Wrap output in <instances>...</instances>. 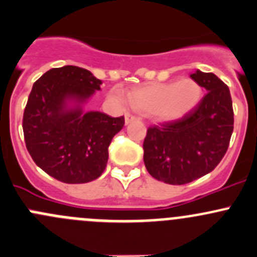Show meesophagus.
I'll return each instance as SVG.
<instances>
[{"label":"esophagus","instance_id":"1","mask_svg":"<svg viewBox=\"0 0 257 257\" xmlns=\"http://www.w3.org/2000/svg\"><path fill=\"white\" fill-rule=\"evenodd\" d=\"M133 120H136V116L132 115L131 113H125V124H129Z\"/></svg>","mask_w":257,"mask_h":257}]
</instances>
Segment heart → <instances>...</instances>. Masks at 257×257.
<instances>
[{
	"instance_id": "heart-1",
	"label": "heart",
	"mask_w": 257,
	"mask_h": 257,
	"mask_svg": "<svg viewBox=\"0 0 257 257\" xmlns=\"http://www.w3.org/2000/svg\"><path fill=\"white\" fill-rule=\"evenodd\" d=\"M111 98L124 100L120 89L111 90ZM202 99V86L191 78L168 83H153L133 89L129 93L131 104L139 111L151 113L163 123L178 120L195 109Z\"/></svg>"
}]
</instances>
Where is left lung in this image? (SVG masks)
I'll return each mask as SVG.
<instances>
[{"mask_svg":"<svg viewBox=\"0 0 257 257\" xmlns=\"http://www.w3.org/2000/svg\"><path fill=\"white\" fill-rule=\"evenodd\" d=\"M206 95L183 118L149 126L144 138V164L153 178L186 184L217 167L233 132L230 89L212 73L191 74Z\"/></svg>","mask_w":257,"mask_h":257,"instance_id":"8db88e82","label":"left lung"}]
</instances>
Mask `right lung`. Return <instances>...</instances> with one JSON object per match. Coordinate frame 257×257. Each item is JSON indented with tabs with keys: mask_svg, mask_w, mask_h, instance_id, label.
<instances>
[{
	"mask_svg": "<svg viewBox=\"0 0 257 257\" xmlns=\"http://www.w3.org/2000/svg\"><path fill=\"white\" fill-rule=\"evenodd\" d=\"M100 85L86 69L66 65L46 71L32 86L22 119L25 143L35 163L57 181L86 183L105 169L124 116L83 110Z\"/></svg>",
	"mask_w": 257,
	"mask_h": 257,
	"instance_id": "1",
	"label": "right lung"
}]
</instances>
